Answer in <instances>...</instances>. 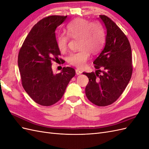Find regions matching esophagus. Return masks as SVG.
<instances>
[{"label": "esophagus", "mask_w": 149, "mask_h": 149, "mask_svg": "<svg viewBox=\"0 0 149 149\" xmlns=\"http://www.w3.org/2000/svg\"><path fill=\"white\" fill-rule=\"evenodd\" d=\"M76 73L77 75H79V74H81V71H80L79 70L77 69V70H76Z\"/></svg>", "instance_id": "1"}]
</instances>
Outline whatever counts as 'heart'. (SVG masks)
I'll return each instance as SVG.
<instances>
[{
    "label": "heart",
    "mask_w": 149,
    "mask_h": 149,
    "mask_svg": "<svg viewBox=\"0 0 149 149\" xmlns=\"http://www.w3.org/2000/svg\"><path fill=\"white\" fill-rule=\"evenodd\" d=\"M67 35L61 34L56 38L57 47L61 52L68 48L70 37L78 39V52L72 53L68 58L70 64L83 68L90 56V52L96 53L100 50L104 41V31L101 23L90 22L84 19H76L67 25Z\"/></svg>",
    "instance_id": "1"
}]
</instances>
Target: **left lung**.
<instances>
[{
	"mask_svg": "<svg viewBox=\"0 0 149 149\" xmlns=\"http://www.w3.org/2000/svg\"><path fill=\"white\" fill-rule=\"evenodd\" d=\"M99 19L106 29L105 46L93 62L97 70L83 73L89 78L85 89L88 100L106 106L118 100L131 78L132 51L127 37L113 21L106 15Z\"/></svg>",
	"mask_w": 149,
	"mask_h": 149,
	"instance_id": "left-lung-1",
	"label": "left lung"
}]
</instances>
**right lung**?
I'll use <instances>...</instances> for the list:
<instances>
[{"label":"right lung","instance_id":"right-lung-1","mask_svg":"<svg viewBox=\"0 0 149 149\" xmlns=\"http://www.w3.org/2000/svg\"><path fill=\"white\" fill-rule=\"evenodd\" d=\"M67 16L52 15L40 20L31 29L20 49L18 66L22 86L37 104L52 106L63 96L75 70L64 67L54 74L52 61L61 55L57 47L55 30Z\"/></svg>","mask_w":149,"mask_h":149}]
</instances>
